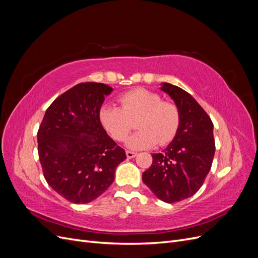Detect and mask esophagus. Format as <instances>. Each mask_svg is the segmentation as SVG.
Masks as SVG:
<instances>
[{
    "label": "esophagus",
    "instance_id": "34e87169",
    "mask_svg": "<svg viewBox=\"0 0 258 258\" xmlns=\"http://www.w3.org/2000/svg\"><path fill=\"white\" fill-rule=\"evenodd\" d=\"M126 155H127L128 158H134V157H136V156H137V153L131 152V151H126Z\"/></svg>",
    "mask_w": 258,
    "mask_h": 258
}]
</instances>
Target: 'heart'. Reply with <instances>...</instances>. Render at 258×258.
I'll return each mask as SVG.
<instances>
[{"mask_svg": "<svg viewBox=\"0 0 258 258\" xmlns=\"http://www.w3.org/2000/svg\"><path fill=\"white\" fill-rule=\"evenodd\" d=\"M119 106L104 105L100 120L110 136L118 142L127 139L135 127L140 130L127 145L135 150L168 144L175 137L179 124V110L175 103L152 90L138 88L124 92L118 98Z\"/></svg>", "mask_w": 258, "mask_h": 258, "instance_id": "b5f03b06", "label": "heart"}]
</instances>
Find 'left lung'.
Instances as JSON below:
<instances>
[{
    "instance_id": "8db88e82",
    "label": "left lung",
    "mask_w": 258,
    "mask_h": 258,
    "mask_svg": "<svg viewBox=\"0 0 258 258\" xmlns=\"http://www.w3.org/2000/svg\"><path fill=\"white\" fill-rule=\"evenodd\" d=\"M161 89L177 105L179 124L173 141L152 155L142 179L156 197L174 204L196 194L210 172L215 153L213 122L188 92L168 83Z\"/></svg>"
}]
</instances>
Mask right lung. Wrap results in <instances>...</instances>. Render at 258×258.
I'll list each match as a JSON object with an SVG mask.
<instances>
[{
    "instance_id": "right-lung-1",
    "label": "right lung",
    "mask_w": 258,
    "mask_h": 258,
    "mask_svg": "<svg viewBox=\"0 0 258 258\" xmlns=\"http://www.w3.org/2000/svg\"><path fill=\"white\" fill-rule=\"evenodd\" d=\"M112 90L101 83L75 85L49 105L38 128L46 182L73 204H88L103 194L127 158L100 120V108Z\"/></svg>"
}]
</instances>
